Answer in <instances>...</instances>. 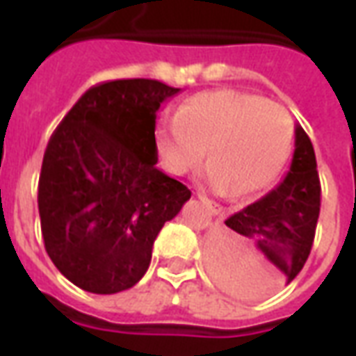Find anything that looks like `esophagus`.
<instances>
[{
	"label": "esophagus",
	"instance_id": "1",
	"mask_svg": "<svg viewBox=\"0 0 356 356\" xmlns=\"http://www.w3.org/2000/svg\"><path fill=\"white\" fill-rule=\"evenodd\" d=\"M198 198H200V202L206 206V208L211 211V216H217V217H223V208L219 206V204H216L213 200H209V198H206L204 194H198Z\"/></svg>",
	"mask_w": 356,
	"mask_h": 356
}]
</instances>
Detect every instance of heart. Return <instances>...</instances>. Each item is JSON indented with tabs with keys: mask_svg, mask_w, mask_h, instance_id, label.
<instances>
[{
	"mask_svg": "<svg viewBox=\"0 0 356 356\" xmlns=\"http://www.w3.org/2000/svg\"><path fill=\"white\" fill-rule=\"evenodd\" d=\"M204 177L219 193L252 194L268 186L293 147L290 112L261 95L217 89L194 95L163 125L158 154L175 175L206 158Z\"/></svg>",
	"mask_w": 356,
	"mask_h": 356,
	"instance_id": "heart-1",
	"label": "heart"
}]
</instances>
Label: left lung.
I'll list each match as a JSON object with an SVG mask.
<instances>
[{
	"label": "left lung",
	"instance_id": "obj_1",
	"mask_svg": "<svg viewBox=\"0 0 356 356\" xmlns=\"http://www.w3.org/2000/svg\"><path fill=\"white\" fill-rule=\"evenodd\" d=\"M318 213L321 181L313 143L296 125V150L282 183L229 217V231L209 242L211 275L242 298L267 291L261 265L276 280L291 282L311 254Z\"/></svg>",
	"mask_w": 356,
	"mask_h": 356
}]
</instances>
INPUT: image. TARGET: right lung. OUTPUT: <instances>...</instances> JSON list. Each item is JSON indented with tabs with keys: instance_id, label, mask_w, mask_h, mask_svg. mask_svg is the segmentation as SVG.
<instances>
[{
	"instance_id": "right-lung-1",
	"label": "right lung",
	"mask_w": 356,
	"mask_h": 356,
	"mask_svg": "<svg viewBox=\"0 0 356 356\" xmlns=\"http://www.w3.org/2000/svg\"><path fill=\"white\" fill-rule=\"evenodd\" d=\"M181 89L116 80L81 95L43 154L38 208L51 261L78 288L118 293L147 273L191 191L156 168V114Z\"/></svg>"
}]
</instances>
